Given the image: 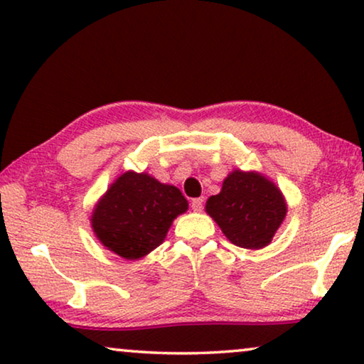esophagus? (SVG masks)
Listing matches in <instances>:
<instances>
[{"label":"esophagus","mask_w":364,"mask_h":364,"mask_svg":"<svg viewBox=\"0 0 364 364\" xmlns=\"http://www.w3.org/2000/svg\"><path fill=\"white\" fill-rule=\"evenodd\" d=\"M203 208V198H193L192 200V210L193 212H202Z\"/></svg>","instance_id":"1"}]
</instances>
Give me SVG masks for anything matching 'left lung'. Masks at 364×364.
Segmentation results:
<instances>
[{
    "label": "left lung",
    "instance_id": "left-lung-1",
    "mask_svg": "<svg viewBox=\"0 0 364 364\" xmlns=\"http://www.w3.org/2000/svg\"><path fill=\"white\" fill-rule=\"evenodd\" d=\"M205 212L233 245L260 250L285 220V196L275 182L255 171L235 168L223 178L222 191L208 197Z\"/></svg>",
    "mask_w": 364,
    "mask_h": 364
}]
</instances>
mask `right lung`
Here are the masks:
<instances>
[{"label": "right lung", "mask_w": 364, "mask_h": 364, "mask_svg": "<svg viewBox=\"0 0 364 364\" xmlns=\"http://www.w3.org/2000/svg\"><path fill=\"white\" fill-rule=\"evenodd\" d=\"M188 208L176 186L147 172L119 176L91 213L94 235L107 250L126 260H141L166 240L168 228Z\"/></svg>", "instance_id": "obj_1"}]
</instances>
